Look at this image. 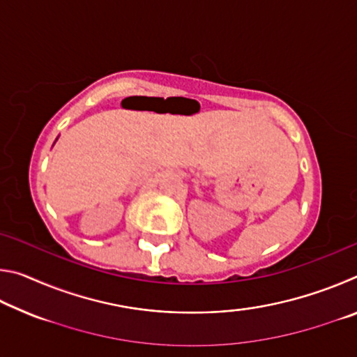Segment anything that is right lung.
Returning <instances> with one entry per match:
<instances>
[{
  "label": "right lung",
  "instance_id": "1",
  "mask_svg": "<svg viewBox=\"0 0 357 357\" xmlns=\"http://www.w3.org/2000/svg\"><path fill=\"white\" fill-rule=\"evenodd\" d=\"M56 140H58V138H56Z\"/></svg>",
  "mask_w": 357,
  "mask_h": 357
}]
</instances>
